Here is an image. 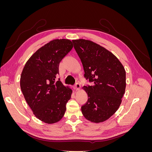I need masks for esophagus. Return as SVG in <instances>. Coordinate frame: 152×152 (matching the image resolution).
<instances>
[{
    "label": "esophagus",
    "mask_w": 152,
    "mask_h": 152,
    "mask_svg": "<svg viewBox=\"0 0 152 152\" xmlns=\"http://www.w3.org/2000/svg\"><path fill=\"white\" fill-rule=\"evenodd\" d=\"M80 84L79 83V82H76V84L74 86V89L75 90H79L80 89Z\"/></svg>",
    "instance_id": "esophagus-1"
}]
</instances>
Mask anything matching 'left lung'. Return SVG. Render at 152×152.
<instances>
[{
    "mask_svg": "<svg viewBox=\"0 0 152 152\" xmlns=\"http://www.w3.org/2000/svg\"><path fill=\"white\" fill-rule=\"evenodd\" d=\"M72 42L83 65L84 77L93 84L83 87L88 99L82 106V113L91 122H104L122 102L126 86L125 69L115 55L101 45L85 39Z\"/></svg>",
    "mask_w": 152,
    "mask_h": 152,
    "instance_id": "obj_1",
    "label": "left lung"
}]
</instances>
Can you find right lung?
<instances>
[{
  "label": "right lung",
  "instance_id": "add662e5",
  "mask_svg": "<svg viewBox=\"0 0 152 152\" xmlns=\"http://www.w3.org/2000/svg\"><path fill=\"white\" fill-rule=\"evenodd\" d=\"M73 48L72 41L55 39L39 49L30 58L22 71L21 89L35 116L47 124L63 118L72 90L63 85L59 65Z\"/></svg>",
  "mask_w": 152,
  "mask_h": 152
}]
</instances>
